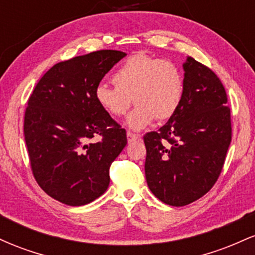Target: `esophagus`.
<instances>
[{
  "instance_id": "obj_1",
  "label": "esophagus",
  "mask_w": 255,
  "mask_h": 255,
  "mask_svg": "<svg viewBox=\"0 0 255 255\" xmlns=\"http://www.w3.org/2000/svg\"><path fill=\"white\" fill-rule=\"evenodd\" d=\"M140 137L139 134H134L131 133V131H128L127 133V139H128V142H131V141H135Z\"/></svg>"
}]
</instances>
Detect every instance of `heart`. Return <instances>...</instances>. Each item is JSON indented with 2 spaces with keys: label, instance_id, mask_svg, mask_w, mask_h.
<instances>
[{
  "label": "heart",
  "instance_id": "obj_1",
  "mask_svg": "<svg viewBox=\"0 0 255 255\" xmlns=\"http://www.w3.org/2000/svg\"><path fill=\"white\" fill-rule=\"evenodd\" d=\"M111 81L115 87L104 84L96 87V101L105 113L116 118L125 115L134 101L137 105L127 119L133 129H141L154 119H170L182 103V71L169 60L133 55L114 73Z\"/></svg>",
  "mask_w": 255,
  "mask_h": 255
}]
</instances>
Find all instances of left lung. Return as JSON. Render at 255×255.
<instances>
[{
    "label": "left lung",
    "instance_id": "obj_1",
    "mask_svg": "<svg viewBox=\"0 0 255 255\" xmlns=\"http://www.w3.org/2000/svg\"><path fill=\"white\" fill-rule=\"evenodd\" d=\"M184 95L174 116L144 135L148 188L164 204L184 206L217 182L231 142L225 89L209 67L183 63Z\"/></svg>",
    "mask_w": 255,
    "mask_h": 255
}]
</instances>
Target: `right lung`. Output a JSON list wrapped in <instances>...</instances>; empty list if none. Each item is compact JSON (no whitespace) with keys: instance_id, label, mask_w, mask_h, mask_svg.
Segmentation results:
<instances>
[{"instance_id":"right-lung-1","label":"right lung","mask_w":255,"mask_h":255,"mask_svg":"<svg viewBox=\"0 0 255 255\" xmlns=\"http://www.w3.org/2000/svg\"><path fill=\"white\" fill-rule=\"evenodd\" d=\"M125 56L99 50L58 62L28 98L24 135L32 174L60 203L86 205L109 187L110 165L127 145V135L99 107L95 90Z\"/></svg>"}]
</instances>
